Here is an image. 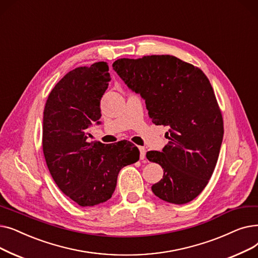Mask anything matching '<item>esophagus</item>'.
<instances>
[{"label":"esophagus","instance_id":"34e87169","mask_svg":"<svg viewBox=\"0 0 258 258\" xmlns=\"http://www.w3.org/2000/svg\"><path fill=\"white\" fill-rule=\"evenodd\" d=\"M139 150H140V158L141 159H145L146 157V149L144 147H139Z\"/></svg>","mask_w":258,"mask_h":258}]
</instances>
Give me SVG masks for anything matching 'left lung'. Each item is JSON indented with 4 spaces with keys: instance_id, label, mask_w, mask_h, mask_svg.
<instances>
[{
    "instance_id": "1",
    "label": "left lung",
    "mask_w": 258,
    "mask_h": 258,
    "mask_svg": "<svg viewBox=\"0 0 258 258\" xmlns=\"http://www.w3.org/2000/svg\"><path fill=\"white\" fill-rule=\"evenodd\" d=\"M112 67L142 95L154 124L170 128L163 152L146 154L164 169L163 178L151 187L153 193L175 205L193 201L213 174L224 137L209 80L199 67L168 54L119 58Z\"/></svg>"
}]
</instances>
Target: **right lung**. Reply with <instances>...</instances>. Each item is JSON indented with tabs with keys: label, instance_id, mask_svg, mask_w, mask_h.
Instances as JSON below:
<instances>
[{
	"label": "right lung",
	"instance_id": "1",
	"mask_svg": "<svg viewBox=\"0 0 258 258\" xmlns=\"http://www.w3.org/2000/svg\"><path fill=\"white\" fill-rule=\"evenodd\" d=\"M105 62L69 71L49 93L43 117V152L53 180L81 207L111 198L120 169L139 161L138 147L87 142L100 124V102L111 80Z\"/></svg>",
	"mask_w": 258,
	"mask_h": 258
}]
</instances>
